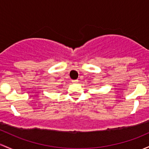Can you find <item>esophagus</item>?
I'll return each instance as SVG.
<instances>
[{
    "label": "esophagus",
    "mask_w": 149,
    "mask_h": 149,
    "mask_svg": "<svg viewBox=\"0 0 149 149\" xmlns=\"http://www.w3.org/2000/svg\"><path fill=\"white\" fill-rule=\"evenodd\" d=\"M72 83H78V80L77 79V80H73V81H72Z\"/></svg>",
    "instance_id": "1"
}]
</instances>
